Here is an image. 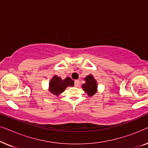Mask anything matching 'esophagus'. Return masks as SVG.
<instances>
[{"label": "esophagus", "instance_id": "esophagus-1", "mask_svg": "<svg viewBox=\"0 0 148 148\" xmlns=\"http://www.w3.org/2000/svg\"><path fill=\"white\" fill-rule=\"evenodd\" d=\"M79 85V80H75V86L78 87Z\"/></svg>", "mask_w": 148, "mask_h": 148}]
</instances>
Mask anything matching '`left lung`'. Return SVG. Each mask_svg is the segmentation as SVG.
I'll list each match as a JSON object with an SVG mask.
<instances>
[{
	"instance_id": "8db88e82",
	"label": "left lung",
	"mask_w": 148,
	"mask_h": 148,
	"mask_svg": "<svg viewBox=\"0 0 148 148\" xmlns=\"http://www.w3.org/2000/svg\"><path fill=\"white\" fill-rule=\"evenodd\" d=\"M85 81H86V83L83 84L82 88L85 92L88 93L89 96H92L96 92L97 83L92 75L87 76L85 78Z\"/></svg>"
}]
</instances>
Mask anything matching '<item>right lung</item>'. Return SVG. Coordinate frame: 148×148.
Here are the masks:
<instances>
[{
	"label": "right lung",
	"instance_id": "obj_1",
	"mask_svg": "<svg viewBox=\"0 0 148 148\" xmlns=\"http://www.w3.org/2000/svg\"><path fill=\"white\" fill-rule=\"evenodd\" d=\"M74 81L70 77H66L64 80H62L58 76H54L50 82L49 90L52 94L58 96L60 93L63 92L66 87L73 86Z\"/></svg>",
	"mask_w": 148,
	"mask_h": 148
}]
</instances>
